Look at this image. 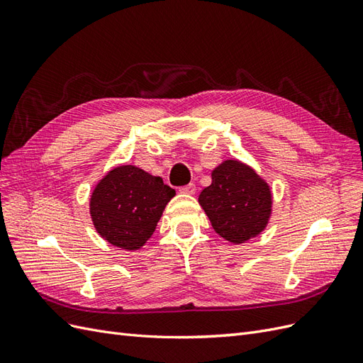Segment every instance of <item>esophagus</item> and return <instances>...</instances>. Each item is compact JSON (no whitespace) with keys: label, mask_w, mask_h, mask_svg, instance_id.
Masks as SVG:
<instances>
[{"label":"esophagus","mask_w":363,"mask_h":363,"mask_svg":"<svg viewBox=\"0 0 363 363\" xmlns=\"http://www.w3.org/2000/svg\"><path fill=\"white\" fill-rule=\"evenodd\" d=\"M180 192L182 194H188V195H194L196 192V188H195L194 183H189V184H186V186H182Z\"/></svg>","instance_id":"34e87169"}]
</instances>
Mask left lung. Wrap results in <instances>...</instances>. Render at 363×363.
Returning a JSON list of instances; mask_svg holds the SVG:
<instances>
[{"label":"left lung","instance_id":"left-lung-1","mask_svg":"<svg viewBox=\"0 0 363 363\" xmlns=\"http://www.w3.org/2000/svg\"><path fill=\"white\" fill-rule=\"evenodd\" d=\"M199 203L215 232L232 244H244L260 235L272 212L268 183L239 160L218 164L212 171V184L203 189Z\"/></svg>","mask_w":363,"mask_h":363}]
</instances>
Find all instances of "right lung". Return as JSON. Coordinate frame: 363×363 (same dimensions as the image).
I'll list each match as a JSON object with an SVG mask.
<instances>
[{"label":"right lung","mask_w":363,"mask_h":363,"mask_svg":"<svg viewBox=\"0 0 363 363\" xmlns=\"http://www.w3.org/2000/svg\"><path fill=\"white\" fill-rule=\"evenodd\" d=\"M175 191L135 164L108 171L91 195L89 212L95 230L112 245L139 250L155 233Z\"/></svg>","instance_id":"1"}]
</instances>
